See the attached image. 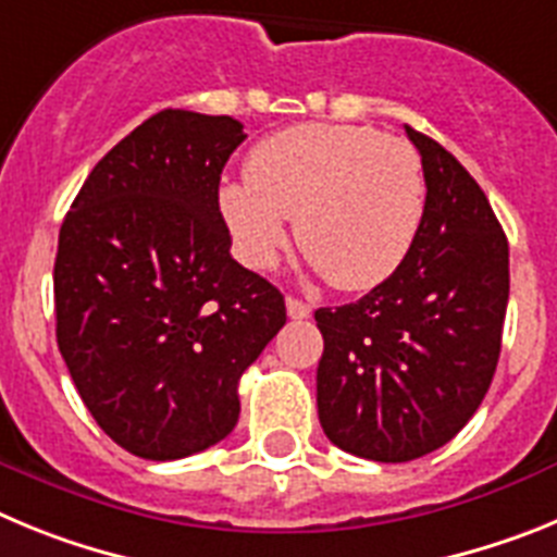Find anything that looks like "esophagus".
<instances>
[{"label":"esophagus","mask_w":557,"mask_h":557,"mask_svg":"<svg viewBox=\"0 0 557 557\" xmlns=\"http://www.w3.org/2000/svg\"><path fill=\"white\" fill-rule=\"evenodd\" d=\"M287 314L293 318V321H304V318H309V314H312V307L289 295V298H287Z\"/></svg>","instance_id":"esophagus-1"}]
</instances>
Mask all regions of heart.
Segmentation results:
<instances>
[{"label":"heart","instance_id":"b5f03b06","mask_svg":"<svg viewBox=\"0 0 557 557\" xmlns=\"http://www.w3.org/2000/svg\"><path fill=\"white\" fill-rule=\"evenodd\" d=\"M220 214L250 268L295 243L326 282L368 289L405 262L424 223L426 184L416 147L357 125H295L248 152L245 181L220 186Z\"/></svg>","mask_w":557,"mask_h":557}]
</instances>
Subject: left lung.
<instances>
[{
	"label": "left lung",
	"instance_id": "1",
	"mask_svg": "<svg viewBox=\"0 0 557 557\" xmlns=\"http://www.w3.org/2000/svg\"><path fill=\"white\" fill-rule=\"evenodd\" d=\"M421 152L424 223L410 253L357 304L323 307L318 418L343 451L407 462L449 444L488 393L508 309V236L449 150Z\"/></svg>",
	"mask_w": 557,
	"mask_h": 557
}]
</instances>
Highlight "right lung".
Returning <instances> with one entry per match:
<instances>
[{"mask_svg":"<svg viewBox=\"0 0 557 557\" xmlns=\"http://www.w3.org/2000/svg\"><path fill=\"white\" fill-rule=\"evenodd\" d=\"M231 116L166 108L97 161L58 236V348L83 405L131 455L223 441L239 376L287 323L284 295L231 259L220 175Z\"/></svg>","mask_w":557,"mask_h":557,"instance_id":"1","label":"right lung"}]
</instances>
